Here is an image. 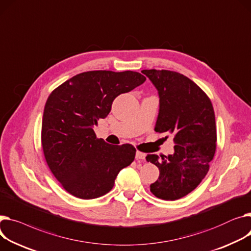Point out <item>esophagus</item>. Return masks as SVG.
I'll return each instance as SVG.
<instances>
[{
    "instance_id": "esophagus-1",
    "label": "esophagus",
    "mask_w": 251,
    "mask_h": 251,
    "mask_svg": "<svg viewBox=\"0 0 251 251\" xmlns=\"http://www.w3.org/2000/svg\"><path fill=\"white\" fill-rule=\"evenodd\" d=\"M145 153H143V152H140V151H136V155H135V157H136V159L137 160H143V159H145Z\"/></svg>"
}]
</instances>
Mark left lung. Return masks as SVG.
I'll return each mask as SVG.
<instances>
[{
  "instance_id": "left-lung-1",
  "label": "left lung",
  "mask_w": 251,
  "mask_h": 251,
  "mask_svg": "<svg viewBox=\"0 0 251 251\" xmlns=\"http://www.w3.org/2000/svg\"><path fill=\"white\" fill-rule=\"evenodd\" d=\"M143 72L159 97L154 130L174 134L176 144L174 154L146 156L159 170L150 192L175 201L194 191L209 171L217 141L214 109L208 96L183 75L164 70Z\"/></svg>"
}]
</instances>
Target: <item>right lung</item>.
<instances>
[{
    "mask_svg": "<svg viewBox=\"0 0 251 251\" xmlns=\"http://www.w3.org/2000/svg\"><path fill=\"white\" fill-rule=\"evenodd\" d=\"M136 72L92 71L64 81L48 97L41 141L50 171L66 192L90 200L112 190L120 171L135 158L131 144L98 139L94 127L106 118L116 97L142 85Z\"/></svg>",
    "mask_w": 251,
    "mask_h": 251,
    "instance_id": "1",
    "label": "right lung"
}]
</instances>
